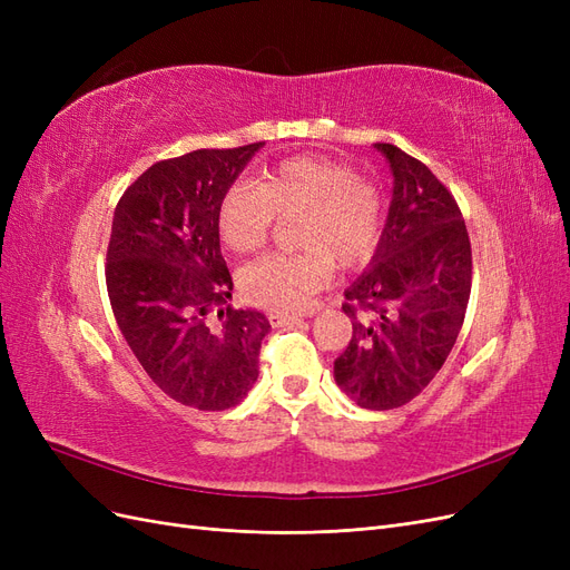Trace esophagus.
Wrapping results in <instances>:
<instances>
[{"label": "esophagus", "instance_id": "34e87169", "mask_svg": "<svg viewBox=\"0 0 570 570\" xmlns=\"http://www.w3.org/2000/svg\"><path fill=\"white\" fill-rule=\"evenodd\" d=\"M268 318H271V325H275V327L299 325V323L304 321V316H302V314H275V312H273Z\"/></svg>", "mask_w": 570, "mask_h": 570}]
</instances>
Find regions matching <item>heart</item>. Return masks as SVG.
<instances>
[{
	"instance_id": "b5f03b06",
	"label": "heart",
	"mask_w": 570,
	"mask_h": 570,
	"mask_svg": "<svg viewBox=\"0 0 570 570\" xmlns=\"http://www.w3.org/2000/svg\"><path fill=\"white\" fill-rule=\"evenodd\" d=\"M275 216H299L297 254H271L239 273L247 302L275 314L299 312L340 268H356L381 239L383 204L377 189L335 159L304 154L256 176L254 187L230 185L218 202V235L237 254L262 247Z\"/></svg>"
}]
</instances>
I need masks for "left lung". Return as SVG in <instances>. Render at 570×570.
I'll list each match as a JSON object with an SVG mask.
<instances>
[{
	"instance_id": "obj_1",
	"label": "left lung",
	"mask_w": 570,
	"mask_h": 570,
	"mask_svg": "<svg viewBox=\"0 0 570 570\" xmlns=\"http://www.w3.org/2000/svg\"><path fill=\"white\" fill-rule=\"evenodd\" d=\"M392 202L368 268L344 289L352 340L335 383L361 409L419 396L450 356L471 297V243L454 197L419 159L377 142Z\"/></svg>"
}]
</instances>
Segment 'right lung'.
<instances>
[{
  "label": "right lung",
  "instance_id": "right-lung-1",
  "mask_svg": "<svg viewBox=\"0 0 570 570\" xmlns=\"http://www.w3.org/2000/svg\"><path fill=\"white\" fill-rule=\"evenodd\" d=\"M264 142L149 166L120 197L107 252L116 323L154 385L199 411L239 404L258 377L268 318L233 308L218 202ZM217 312L220 324L208 314Z\"/></svg>",
  "mask_w": 570,
  "mask_h": 570
}]
</instances>
